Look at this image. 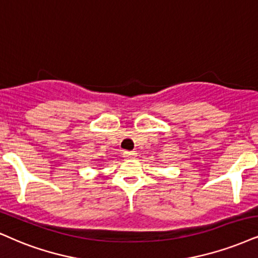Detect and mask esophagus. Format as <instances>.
<instances>
[{
    "mask_svg": "<svg viewBox=\"0 0 258 258\" xmlns=\"http://www.w3.org/2000/svg\"><path fill=\"white\" fill-rule=\"evenodd\" d=\"M123 157L126 158V159H134L136 158V153L135 152H129V151H125L123 153Z\"/></svg>",
    "mask_w": 258,
    "mask_h": 258,
    "instance_id": "esophagus-1",
    "label": "esophagus"
}]
</instances>
